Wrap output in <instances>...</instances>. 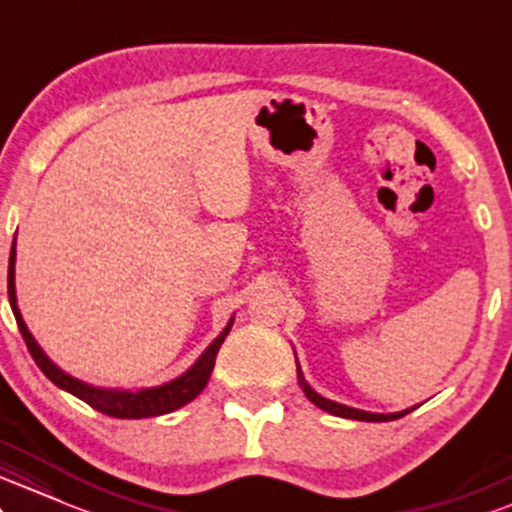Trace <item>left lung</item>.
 I'll return each mask as SVG.
<instances>
[{
  "label": "left lung",
  "instance_id": "1",
  "mask_svg": "<svg viewBox=\"0 0 512 512\" xmlns=\"http://www.w3.org/2000/svg\"><path fill=\"white\" fill-rule=\"evenodd\" d=\"M297 378H299V386H302L304 395L314 402L316 407H321L323 412L328 414H335V417H345V419H357V422H390V419H400L405 417V414H410L414 407L410 410H402V412H393V414H376V412H364V410H354V407H347V405H340V402H333L328 398H323V395H318L314 388L309 386V383L304 381L302 376V369H299L297 364Z\"/></svg>",
  "mask_w": 512,
  "mask_h": 512
}]
</instances>
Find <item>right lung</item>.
I'll return each instance as SVG.
<instances>
[{
	"instance_id": "add662e5",
	"label": "right lung",
	"mask_w": 512,
	"mask_h": 512,
	"mask_svg": "<svg viewBox=\"0 0 512 512\" xmlns=\"http://www.w3.org/2000/svg\"><path fill=\"white\" fill-rule=\"evenodd\" d=\"M16 246V244H14ZM11 246V256H9V304L11 311H14L18 330H21L23 340H26L30 357L35 359V364L40 366V371L45 374L57 388L66 390V393L76 395L78 400L88 402L93 410H98L107 417H117V419H146V417H158V414H167L184 407L186 402H191L206 388L210 374H213L215 366V357H218L220 345L225 342L227 333H230L234 318H230L225 330L208 345V350L196 359V364L191 366L189 371H184L182 376L174 378L170 383H162L158 388H143L131 393V390H107V388H95L88 386V383L78 381V378L64 374L57 364L42 352V347L35 342L33 335L23 321L21 311L16 306V285H14V266H16V249Z\"/></svg>"
}]
</instances>
